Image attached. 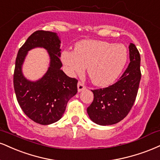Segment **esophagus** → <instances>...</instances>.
I'll return each instance as SVG.
<instances>
[{
	"label": "esophagus",
	"mask_w": 160,
	"mask_h": 160,
	"mask_svg": "<svg viewBox=\"0 0 160 160\" xmlns=\"http://www.w3.org/2000/svg\"><path fill=\"white\" fill-rule=\"evenodd\" d=\"M85 88H86V86L84 85L82 82H78V92H80L81 91H82L83 89H85Z\"/></svg>",
	"instance_id": "obj_1"
}]
</instances>
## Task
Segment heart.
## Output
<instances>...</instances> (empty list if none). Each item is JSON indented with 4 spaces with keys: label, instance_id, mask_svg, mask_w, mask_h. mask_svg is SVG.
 <instances>
[{
    "label": "heart",
    "instance_id": "obj_1",
    "mask_svg": "<svg viewBox=\"0 0 160 160\" xmlns=\"http://www.w3.org/2000/svg\"><path fill=\"white\" fill-rule=\"evenodd\" d=\"M128 59L127 48L101 40H82L75 45L74 51L65 50L61 59L71 76L82 74L87 67L92 83L107 86L118 78Z\"/></svg>",
    "mask_w": 160,
    "mask_h": 160
}]
</instances>
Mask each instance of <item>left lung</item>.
Returning a JSON list of instances; mask_svg holds the SVG:
<instances>
[{
    "label": "left lung",
    "mask_w": 160,
    "mask_h": 160,
    "mask_svg": "<svg viewBox=\"0 0 160 160\" xmlns=\"http://www.w3.org/2000/svg\"><path fill=\"white\" fill-rule=\"evenodd\" d=\"M129 53L130 62L118 81L109 87L92 90L94 100L87 113L95 124L107 126L121 122L135 102L141 80V58L134 44L129 45Z\"/></svg>",
    "instance_id": "1"
}]
</instances>
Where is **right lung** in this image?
<instances>
[{"mask_svg":"<svg viewBox=\"0 0 160 160\" xmlns=\"http://www.w3.org/2000/svg\"><path fill=\"white\" fill-rule=\"evenodd\" d=\"M61 40L57 32L37 30L19 49L15 60L14 89L17 101L25 115L38 124L48 125L59 121L64 114L67 103L78 92V80L61 70ZM41 47L50 58L46 74L37 81L24 77L22 67L28 52Z\"/></svg>","mask_w":160,"mask_h":160,"instance_id":"add662e5","label":"right lung"}]
</instances>
